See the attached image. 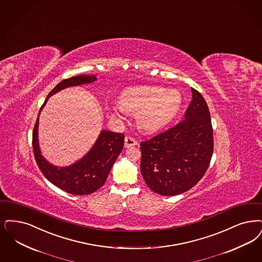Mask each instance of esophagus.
<instances>
[{"label":"esophagus","instance_id":"34e87169","mask_svg":"<svg viewBox=\"0 0 262 262\" xmlns=\"http://www.w3.org/2000/svg\"><path fill=\"white\" fill-rule=\"evenodd\" d=\"M137 145V141L134 137L132 136H126L125 137V147L128 148V147L136 146Z\"/></svg>","mask_w":262,"mask_h":262}]
</instances>
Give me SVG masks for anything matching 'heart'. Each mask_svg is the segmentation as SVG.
Segmentation results:
<instances>
[{
  "mask_svg": "<svg viewBox=\"0 0 262 262\" xmlns=\"http://www.w3.org/2000/svg\"><path fill=\"white\" fill-rule=\"evenodd\" d=\"M116 114H136L137 126L146 133H153L177 116L181 106V95L176 90L159 85H139L123 92Z\"/></svg>",
  "mask_w": 262,
  "mask_h": 262,
  "instance_id": "heart-1",
  "label": "heart"
}]
</instances>
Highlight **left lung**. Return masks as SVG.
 Returning a JSON list of instances; mask_svg holds the SVG:
<instances>
[{
	"label": "left lung",
	"instance_id": "left-lung-1",
	"mask_svg": "<svg viewBox=\"0 0 262 262\" xmlns=\"http://www.w3.org/2000/svg\"><path fill=\"white\" fill-rule=\"evenodd\" d=\"M178 125L140 142V171L147 186L174 196L196 185L209 168L213 136L209 107L198 91Z\"/></svg>",
	"mask_w": 262,
	"mask_h": 262
}]
</instances>
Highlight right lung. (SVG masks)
<instances>
[{
	"label": "right lung",
	"mask_w": 262,
	"mask_h": 262,
	"mask_svg": "<svg viewBox=\"0 0 262 262\" xmlns=\"http://www.w3.org/2000/svg\"><path fill=\"white\" fill-rule=\"evenodd\" d=\"M96 75H79L62 80L53 88L45 100L40 111L49 97L63 89L80 84L94 83ZM39 116L33 130V150L36 163L45 178L53 185L73 195H89L100 188L108 178L116 159L123 150L125 136L123 134L102 130L93 148L81 160L68 167H55L41 154L38 140Z\"/></svg>",
	"instance_id": "obj_1"
}]
</instances>
